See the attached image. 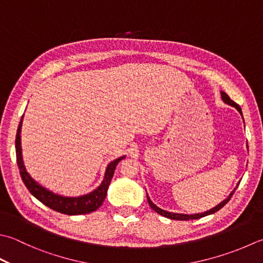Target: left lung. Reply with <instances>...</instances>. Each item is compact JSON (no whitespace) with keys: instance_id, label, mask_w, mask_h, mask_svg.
I'll use <instances>...</instances> for the list:
<instances>
[{"instance_id":"obj_1","label":"left lung","mask_w":263,"mask_h":263,"mask_svg":"<svg viewBox=\"0 0 263 263\" xmlns=\"http://www.w3.org/2000/svg\"><path fill=\"white\" fill-rule=\"evenodd\" d=\"M221 97H222V100L226 102V104H228V105H230V106H234L236 109H237L240 114H241V109H240V107L236 104L235 101H233L229 98V96L227 95V93H224V92H221ZM237 188V187H236ZM236 188L233 190V192L230 193V195L228 196V198L227 199H224V200H222V202H221L219 205H217V206L215 208H213L212 210H210V211H206V212H204V213H198V214H190V215H188V214H179V213H171V212H167V211H164V210H162V209H159V208H157L155 204H154L151 199H149V197L147 196V199H148V203H149V206H151L154 211H155V212H157L158 214H161V215H163V217H165V218H168V219H172V220H194V219H199V218H203V217H205V215H209V214H212V213H215V212H218V211L220 210V209H222L226 204H227L229 200H230V198H231V196H233L234 195V193H235V190H236Z\"/></svg>"}]
</instances>
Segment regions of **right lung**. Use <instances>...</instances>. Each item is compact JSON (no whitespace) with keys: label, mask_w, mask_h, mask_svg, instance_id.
<instances>
[{"label":"right lung","mask_w":263,"mask_h":263,"mask_svg":"<svg viewBox=\"0 0 263 263\" xmlns=\"http://www.w3.org/2000/svg\"><path fill=\"white\" fill-rule=\"evenodd\" d=\"M24 117V115H23ZM23 117L20 120L17 136H15V155H17V164L19 167L20 176H22L23 181L25 186L27 187L29 193L33 195L34 197L37 198L41 203H43L46 206L52 209L57 212L68 214V215H76V214H86L99 209L104 200L106 198L107 190L109 187V183L111 181V178L114 176L115 167L118 162L122 161L124 156L115 159V161L110 162L108 164L105 179L101 184L93 192L84 195V196L80 197H64L60 195H55L53 193L46 190L44 187L41 186L35 180L32 179L28 172L26 171L23 157H22V142H20V132H22V124H23Z\"/></svg>","instance_id":"1"}]
</instances>
